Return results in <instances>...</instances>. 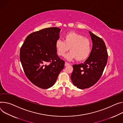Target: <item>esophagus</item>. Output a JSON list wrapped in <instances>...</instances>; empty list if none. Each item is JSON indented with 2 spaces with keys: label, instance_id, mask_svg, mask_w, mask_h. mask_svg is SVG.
<instances>
[{
  "label": "esophagus",
  "instance_id": "obj_1",
  "mask_svg": "<svg viewBox=\"0 0 123 123\" xmlns=\"http://www.w3.org/2000/svg\"><path fill=\"white\" fill-rule=\"evenodd\" d=\"M70 64H69V63H67V62H65V66H68V65H69Z\"/></svg>",
  "mask_w": 123,
  "mask_h": 123
}]
</instances>
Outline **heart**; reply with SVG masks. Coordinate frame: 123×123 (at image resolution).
Listing matches in <instances>:
<instances>
[{"label":"heart","mask_w":123,"mask_h":123,"mask_svg":"<svg viewBox=\"0 0 123 123\" xmlns=\"http://www.w3.org/2000/svg\"><path fill=\"white\" fill-rule=\"evenodd\" d=\"M57 54L63 56L70 48L71 51L67 54L66 58L69 60L76 58L79 61L86 60L90 55L92 46L88 38L74 32H70L66 34L63 41L58 40L55 43Z\"/></svg>","instance_id":"heart-1"}]
</instances>
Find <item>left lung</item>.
<instances>
[{
  "mask_svg": "<svg viewBox=\"0 0 123 123\" xmlns=\"http://www.w3.org/2000/svg\"><path fill=\"white\" fill-rule=\"evenodd\" d=\"M93 46L87 59L80 64L73 66L71 80L74 85L81 89L92 86L101 77L108 59V53L103 40L91 33Z\"/></svg>",
  "mask_w": 123,
  "mask_h": 123,
  "instance_id": "obj_1",
  "label": "left lung"
}]
</instances>
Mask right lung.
Listing matches in <instances>:
<instances>
[{
	"instance_id": "1",
	"label": "right lung",
	"mask_w": 123,
	"mask_h": 123,
	"mask_svg": "<svg viewBox=\"0 0 123 123\" xmlns=\"http://www.w3.org/2000/svg\"><path fill=\"white\" fill-rule=\"evenodd\" d=\"M61 29L54 27L30 34L20 48L19 58L28 80L42 89L52 86L65 62L57 54L55 43Z\"/></svg>"
}]
</instances>
